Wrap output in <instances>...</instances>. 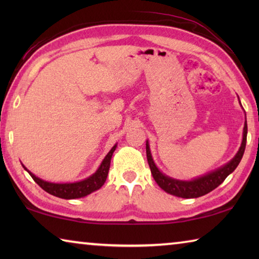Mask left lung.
<instances>
[{
	"mask_svg": "<svg viewBox=\"0 0 259 259\" xmlns=\"http://www.w3.org/2000/svg\"><path fill=\"white\" fill-rule=\"evenodd\" d=\"M247 133L248 126L247 121H245L243 128L242 143H241L239 151L233 159L230 162H227L225 165L221 166V168L213 170V171L204 175V176L192 179V181H178V179H174L171 177L165 176L164 174H162L159 168L155 165L154 161H153V157L150 151V145H148V142H146V155L153 178H154V181L162 190L171 195L179 196V198L192 199L208 194L209 192H211L214 188L221 185V184L225 181V178L229 176L230 174L233 172L236 166L239 165L240 161L243 156L245 143H247Z\"/></svg>",
	"mask_w": 259,
	"mask_h": 259,
	"instance_id": "left-lung-1",
	"label": "left lung"
}]
</instances>
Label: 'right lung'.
<instances>
[{"instance_id":"add662e5","label":"right lung","mask_w":259,"mask_h":259,"mask_svg":"<svg viewBox=\"0 0 259 259\" xmlns=\"http://www.w3.org/2000/svg\"><path fill=\"white\" fill-rule=\"evenodd\" d=\"M115 148H116V144L112 147V150L108 152V154L105 156V159L103 160L102 164L99 165L97 171H96L94 175H91L90 177H88L85 179H83V181L76 182V183L59 184V183L46 182L43 181V179L35 176L34 174L30 172L25 165L23 166L25 168L26 171H28L30 177L34 179V182L36 183L41 188H43L46 192L49 193V194L55 195L57 198H60V199H67V200L78 199L99 190V188L104 185V183L106 182L108 170H109V164H111V159L114 151H115Z\"/></svg>"}]
</instances>
